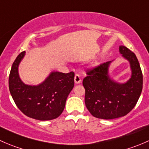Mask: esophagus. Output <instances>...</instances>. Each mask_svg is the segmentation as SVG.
Instances as JSON below:
<instances>
[{
    "label": "esophagus",
    "instance_id": "obj_1",
    "mask_svg": "<svg viewBox=\"0 0 149 149\" xmlns=\"http://www.w3.org/2000/svg\"><path fill=\"white\" fill-rule=\"evenodd\" d=\"M74 81L76 84H80L81 81V76L78 73H76L74 77Z\"/></svg>",
    "mask_w": 149,
    "mask_h": 149
}]
</instances>
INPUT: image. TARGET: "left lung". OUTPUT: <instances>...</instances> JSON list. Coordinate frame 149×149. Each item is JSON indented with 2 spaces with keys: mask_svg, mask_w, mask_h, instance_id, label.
Segmentation results:
<instances>
[{
  "mask_svg": "<svg viewBox=\"0 0 149 149\" xmlns=\"http://www.w3.org/2000/svg\"><path fill=\"white\" fill-rule=\"evenodd\" d=\"M120 52L130 62L131 78L125 84L114 81L108 75L111 61L86 70L83 80L85 104L90 113L100 119L111 120L125 116L134 108L143 88V74L134 52L120 46Z\"/></svg>",
  "mask_w": 149,
  "mask_h": 149,
  "instance_id": "left-lung-1",
  "label": "left lung"
}]
</instances>
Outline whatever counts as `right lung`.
I'll return each instance as SVG.
<instances>
[{"mask_svg": "<svg viewBox=\"0 0 149 149\" xmlns=\"http://www.w3.org/2000/svg\"><path fill=\"white\" fill-rule=\"evenodd\" d=\"M25 55L21 52L12 65L8 86L16 106L27 117L38 120H51L64 110L67 97L74 86V73L52 72L38 86L26 85L19 76L18 67Z\"/></svg>", "mask_w": 149, "mask_h": 149, "instance_id": "right-lung-1", "label": "right lung"}]
</instances>
